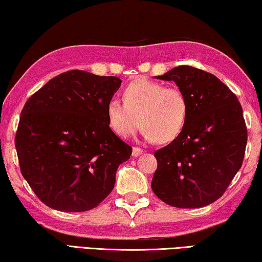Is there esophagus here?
Wrapping results in <instances>:
<instances>
[{
    "label": "esophagus",
    "mask_w": 262,
    "mask_h": 262,
    "mask_svg": "<svg viewBox=\"0 0 262 262\" xmlns=\"http://www.w3.org/2000/svg\"><path fill=\"white\" fill-rule=\"evenodd\" d=\"M141 153H143V149L141 148H139V147L132 148V157H138Z\"/></svg>",
    "instance_id": "esophagus-1"
}]
</instances>
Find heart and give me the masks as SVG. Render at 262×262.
<instances>
[{
	"mask_svg": "<svg viewBox=\"0 0 262 262\" xmlns=\"http://www.w3.org/2000/svg\"><path fill=\"white\" fill-rule=\"evenodd\" d=\"M123 101L111 98L106 117L116 135L127 138L141 125L148 141L169 143L181 135L189 117L186 94L175 85L140 79L124 89Z\"/></svg>",
	"mask_w": 262,
	"mask_h": 262,
	"instance_id": "1",
	"label": "heart"
}]
</instances>
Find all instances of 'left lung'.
<instances>
[{"label":"left lung","instance_id":"1","mask_svg":"<svg viewBox=\"0 0 262 262\" xmlns=\"http://www.w3.org/2000/svg\"><path fill=\"white\" fill-rule=\"evenodd\" d=\"M174 81L189 102V117L177 139L154 153L152 190L175 208H202L228 189L242 167L247 128L237 96L213 74L179 66L157 76Z\"/></svg>","mask_w":262,"mask_h":262}]
</instances>
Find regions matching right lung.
<instances>
[{"label":"right lung","instance_id":"right-lung-1","mask_svg":"<svg viewBox=\"0 0 262 262\" xmlns=\"http://www.w3.org/2000/svg\"><path fill=\"white\" fill-rule=\"evenodd\" d=\"M121 83L116 76L68 71L25 103L15 146L23 178L47 207L87 211L113 191L118 166L132 153L106 117Z\"/></svg>","mask_w":262,"mask_h":262}]
</instances>
